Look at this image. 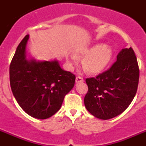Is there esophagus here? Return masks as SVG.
Instances as JSON below:
<instances>
[{
    "label": "esophagus",
    "instance_id": "obj_1",
    "mask_svg": "<svg viewBox=\"0 0 146 146\" xmlns=\"http://www.w3.org/2000/svg\"><path fill=\"white\" fill-rule=\"evenodd\" d=\"M76 82H84V79H83L82 77H80V76H78V77H76Z\"/></svg>",
    "mask_w": 146,
    "mask_h": 146
}]
</instances>
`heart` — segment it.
I'll return each mask as SVG.
<instances>
[{"label": "heart", "instance_id": "heart-1", "mask_svg": "<svg viewBox=\"0 0 146 146\" xmlns=\"http://www.w3.org/2000/svg\"><path fill=\"white\" fill-rule=\"evenodd\" d=\"M78 54L86 56L82 61V66L88 73L99 74L110 63L113 51L111 47L99 43L80 49ZM69 62L71 64H76L78 62V58L75 54H71Z\"/></svg>", "mask_w": 146, "mask_h": 146}]
</instances>
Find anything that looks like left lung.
Returning a JSON list of instances; mask_svg holds the SVG:
<instances>
[{
    "label": "left lung",
    "instance_id": "1",
    "mask_svg": "<svg viewBox=\"0 0 146 146\" xmlns=\"http://www.w3.org/2000/svg\"><path fill=\"white\" fill-rule=\"evenodd\" d=\"M138 64L131 47L122 49L110 69L87 78L88 91L84 104L90 113L108 120L123 113L133 100L140 76Z\"/></svg>",
    "mask_w": 146,
    "mask_h": 146
}]
</instances>
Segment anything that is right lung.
Returning <instances> with one entry per match:
<instances>
[{
    "label": "right lung",
    "instance_id": "1",
    "mask_svg": "<svg viewBox=\"0 0 146 146\" xmlns=\"http://www.w3.org/2000/svg\"><path fill=\"white\" fill-rule=\"evenodd\" d=\"M26 35L18 45L9 67L13 95L31 116L46 119L60 110L64 96L73 88L75 75L61 69L58 61L28 59Z\"/></svg>",
    "mask_w": 146,
    "mask_h": 146
}]
</instances>
